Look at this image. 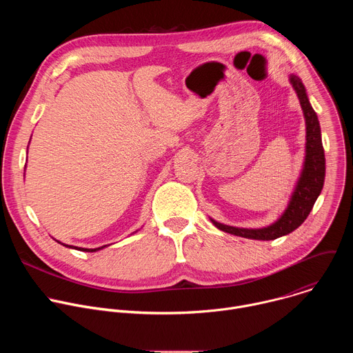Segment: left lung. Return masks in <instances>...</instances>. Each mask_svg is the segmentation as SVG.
<instances>
[{"instance_id":"1","label":"left lung","mask_w":353,"mask_h":353,"mask_svg":"<svg viewBox=\"0 0 353 353\" xmlns=\"http://www.w3.org/2000/svg\"><path fill=\"white\" fill-rule=\"evenodd\" d=\"M289 81L294 92L297 93L299 102L306 120V157L303 169H301L300 177L296 183L288 208L276 222L261 229L234 228L211 219V222L218 229L226 233L254 240H275L278 237H282L297 229L306 221L310 211L313 210L316 199L319 198L323 190L325 177V157L321 141L320 123L316 112L313 110L309 102L306 88L301 83V79L292 74L289 77Z\"/></svg>"}]
</instances>
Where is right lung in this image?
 Here are the masks:
<instances>
[{"instance_id":"right-lung-1","label":"right lung","mask_w":353,"mask_h":353,"mask_svg":"<svg viewBox=\"0 0 353 353\" xmlns=\"http://www.w3.org/2000/svg\"><path fill=\"white\" fill-rule=\"evenodd\" d=\"M59 241V240H57ZM60 243V241H59ZM63 244V243H61ZM63 245H65V247H70V248H77V250H79V251H97V250H102L103 247H106V245H102V247H97V248H81V247H74V245H68V244H63Z\"/></svg>"}]
</instances>
